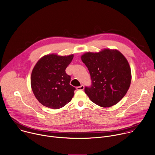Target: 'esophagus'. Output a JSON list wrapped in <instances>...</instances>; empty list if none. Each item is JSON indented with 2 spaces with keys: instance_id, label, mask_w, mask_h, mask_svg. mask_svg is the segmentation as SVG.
I'll return each mask as SVG.
<instances>
[{
  "instance_id": "34e87169",
  "label": "esophagus",
  "mask_w": 155,
  "mask_h": 155,
  "mask_svg": "<svg viewBox=\"0 0 155 155\" xmlns=\"http://www.w3.org/2000/svg\"><path fill=\"white\" fill-rule=\"evenodd\" d=\"M76 89H77V90H84V86L83 85H81V86L77 87Z\"/></svg>"
}]
</instances>
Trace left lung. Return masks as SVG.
I'll return each mask as SVG.
<instances>
[{"label":"left lung","mask_w":155,"mask_h":155,"mask_svg":"<svg viewBox=\"0 0 155 155\" xmlns=\"http://www.w3.org/2000/svg\"><path fill=\"white\" fill-rule=\"evenodd\" d=\"M87 67L92 84L85 93L96 104L107 107L117 104L130 88L131 71L127 59L117 49H104L81 55Z\"/></svg>","instance_id":"left-lung-1"}]
</instances>
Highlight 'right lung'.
Returning <instances> with one entry per match:
<instances>
[{
	"label": "right lung",
	"mask_w": 155,
	"mask_h": 155,
	"mask_svg": "<svg viewBox=\"0 0 155 155\" xmlns=\"http://www.w3.org/2000/svg\"><path fill=\"white\" fill-rule=\"evenodd\" d=\"M73 57V54H47L35 64L31 74V87L37 100L43 106L57 109L71 101L75 88L70 84L71 77L65 69Z\"/></svg>",
	"instance_id": "1"
}]
</instances>
